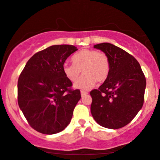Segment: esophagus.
Instances as JSON below:
<instances>
[{"mask_svg":"<svg viewBox=\"0 0 160 160\" xmlns=\"http://www.w3.org/2000/svg\"><path fill=\"white\" fill-rule=\"evenodd\" d=\"M80 94H81V96L82 97V96H84V95H87L88 92H86V91H81V92H80Z\"/></svg>","mask_w":160,"mask_h":160,"instance_id":"1","label":"esophagus"}]
</instances>
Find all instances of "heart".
Segmentation results:
<instances>
[{
  "label": "heart",
  "mask_w": 160,
  "mask_h": 160,
  "mask_svg": "<svg viewBox=\"0 0 160 160\" xmlns=\"http://www.w3.org/2000/svg\"><path fill=\"white\" fill-rule=\"evenodd\" d=\"M74 63H64L63 72L70 81L78 79L81 71L84 74L74 83L75 89L88 90L95 86V82H102L110 73V62L105 53L94 49H82L72 57Z\"/></svg>",
  "instance_id": "obj_1"
}]
</instances>
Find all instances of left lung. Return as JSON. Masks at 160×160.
<instances>
[{
	"label": "left lung",
	"mask_w": 160,
	"mask_h": 160,
	"mask_svg": "<svg viewBox=\"0 0 160 160\" xmlns=\"http://www.w3.org/2000/svg\"><path fill=\"white\" fill-rule=\"evenodd\" d=\"M108 57L110 73L98 89H93L91 113L97 123L117 129L129 123L144 104L146 79L138 62L109 43L94 46Z\"/></svg>",
	"instance_id": "1"
}]
</instances>
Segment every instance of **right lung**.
Returning a JSON list of instances; mask_svg holds the SVG:
<instances>
[{
  "mask_svg": "<svg viewBox=\"0 0 160 160\" xmlns=\"http://www.w3.org/2000/svg\"><path fill=\"white\" fill-rule=\"evenodd\" d=\"M78 50L72 45H54L34 54L18 80V104L36 131L46 135L60 132L71 122L81 95L71 90L72 82L63 72L64 63Z\"/></svg>",
  "mask_w": 160,
  "mask_h": 160,
  "instance_id": "obj_1",
  "label": "right lung"
}]
</instances>
